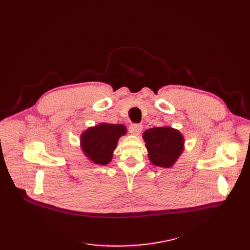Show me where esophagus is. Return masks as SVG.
<instances>
[{"label": "esophagus", "mask_w": 250, "mask_h": 250, "mask_svg": "<svg viewBox=\"0 0 250 250\" xmlns=\"http://www.w3.org/2000/svg\"><path fill=\"white\" fill-rule=\"evenodd\" d=\"M143 130V125L140 124H133L129 125V132L135 136H139Z\"/></svg>", "instance_id": "34e87169"}]
</instances>
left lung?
Segmentation results:
<instances>
[{"label":"left lung","instance_id":"8db88e82","mask_svg":"<svg viewBox=\"0 0 250 250\" xmlns=\"http://www.w3.org/2000/svg\"><path fill=\"white\" fill-rule=\"evenodd\" d=\"M150 161L164 168L171 167L183 151L182 135L177 129L159 126L147 129L143 135Z\"/></svg>","mask_w":250,"mask_h":250}]
</instances>
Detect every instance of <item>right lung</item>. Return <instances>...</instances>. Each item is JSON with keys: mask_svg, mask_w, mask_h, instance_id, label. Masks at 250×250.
<instances>
[{"mask_svg": "<svg viewBox=\"0 0 250 250\" xmlns=\"http://www.w3.org/2000/svg\"><path fill=\"white\" fill-rule=\"evenodd\" d=\"M125 134V125L103 123L85 130L81 136V147L92 162L106 165L112 159L118 139Z\"/></svg>", "mask_w": 250, "mask_h": 250, "instance_id": "obj_1", "label": "right lung"}]
</instances>
